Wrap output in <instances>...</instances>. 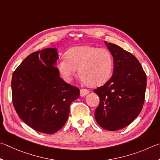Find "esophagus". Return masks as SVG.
Here are the masks:
<instances>
[{"mask_svg": "<svg viewBox=\"0 0 160 160\" xmlns=\"http://www.w3.org/2000/svg\"><path fill=\"white\" fill-rule=\"evenodd\" d=\"M89 93V91L87 90V89H81L80 90V96L82 97L86 96V95Z\"/></svg>", "mask_w": 160, "mask_h": 160, "instance_id": "obj_1", "label": "esophagus"}]
</instances>
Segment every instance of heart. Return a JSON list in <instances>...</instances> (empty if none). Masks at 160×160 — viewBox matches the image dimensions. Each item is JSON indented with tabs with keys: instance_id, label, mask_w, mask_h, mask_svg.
I'll return each instance as SVG.
<instances>
[{
	"instance_id": "1",
	"label": "heart",
	"mask_w": 160,
	"mask_h": 160,
	"mask_svg": "<svg viewBox=\"0 0 160 160\" xmlns=\"http://www.w3.org/2000/svg\"><path fill=\"white\" fill-rule=\"evenodd\" d=\"M59 72L67 82H71L77 70L83 82L93 87L104 84L114 69L112 55L107 49L92 46L74 47L58 63Z\"/></svg>"
}]
</instances>
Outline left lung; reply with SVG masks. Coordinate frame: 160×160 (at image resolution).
<instances>
[{"label": "left lung", "mask_w": 160, "mask_h": 160, "mask_svg": "<svg viewBox=\"0 0 160 160\" xmlns=\"http://www.w3.org/2000/svg\"><path fill=\"white\" fill-rule=\"evenodd\" d=\"M105 43L113 57V74L94 90L100 98L95 118L102 128L113 131L130 124L141 112L147 77L135 56L117 45Z\"/></svg>", "instance_id": "8db88e82"}]
</instances>
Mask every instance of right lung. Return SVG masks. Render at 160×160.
Returning <instances> with one entry per match:
<instances>
[{"label": "right lung", "mask_w": 160, "mask_h": 160, "mask_svg": "<svg viewBox=\"0 0 160 160\" xmlns=\"http://www.w3.org/2000/svg\"><path fill=\"white\" fill-rule=\"evenodd\" d=\"M57 49L49 48L28 55L13 72L14 108L22 121L39 132L52 134L65 124L71 103L80 91L66 83L55 67Z\"/></svg>", "instance_id": "1"}]
</instances>
